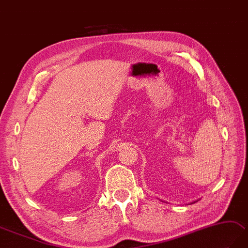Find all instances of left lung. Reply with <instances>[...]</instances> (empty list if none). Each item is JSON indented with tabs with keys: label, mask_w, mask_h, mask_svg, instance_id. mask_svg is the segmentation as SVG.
Returning <instances> with one entry per match:
<instances>
[{
	"label": "left lung",
	"mask_w": 248,
	"mask_h": 248,
	"mask_svg": "<svg viewBox=\"0 0 248 248\" xmlns=\"http://www.w3.org/2000/svg\"><path fill=\"white\" fill-rule=\"evenodd\" d=\"M195 202H198V201H195ZM195 202H192V203H191V204H193V203H195Z\"/></svg>",
	"instance_id": "obj_1"
}]
</instances>
